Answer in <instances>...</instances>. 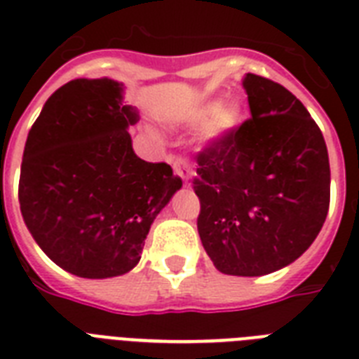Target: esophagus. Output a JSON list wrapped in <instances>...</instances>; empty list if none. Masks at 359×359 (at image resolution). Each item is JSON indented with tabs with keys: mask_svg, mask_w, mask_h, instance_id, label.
<instances>
[{
	"mask_svg": "<svg viewBox=\"0 0 359 359\" xmlns=\"http://www.w3.org/2000/svg\"><path fill=\"white\" fill-rule=\"evenodd\" d=\"M171 163H173L175 173L179 175L180 179L184 180V182H190V180H191V165H190V162H188V160H184V158L175 156V158H171Z\"/></svg>",
	"mask_w": 359,
	"mask_h": 359,
	"instance_id": "34e87169",
	"label": "esophagus"
}]
</instances>
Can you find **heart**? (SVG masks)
I'll list each match as a JSON object with an SVG mask.
<instances>
[{"label": "heart", "mask_w": 359, "mask_h": 359, "mask_svg": "<svg viewBox=\"0 0 359 359\" xmlns=\"http://www.w3.org/2000/svg\"><path fill=\"white\" fill-rule=\"evenodd\" d=\"M188 121L191 124L207 121L203 126L201 137L205 141H216L238 128V124L242 123V108L235 102H207L197 108Z\"/></svg>", "instance_id": "obj_1"}]
</instances>
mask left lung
<instances>
[{
	"instance_id": "1",
	"label": "left lung",
	"mask_w": 359,
	"mask_h": 359,
	"mask_svg": "<svg viewBox=\"0 0 359 359\" xmlns=\"http://www.w3.org/2000/svg\"><path fill=\"white\" fill-rule=\"evenodd\" d=\"M251 119L197 154V231L222 273L266 276L294 262L330 207L323 132L276 81L245 74Z\"/></svg>"
}]
</instances>
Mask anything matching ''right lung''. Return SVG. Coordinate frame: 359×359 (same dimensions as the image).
Here are the masks:
<instances>
[{"label":"right lung","instance_id":"right-lung-1","mask_svg":"<svg viewBox=\"0 0 359 359\" xmlns=\"http://www.w3.org/2000/svg\"><path fill=\"white\" fill-rule=\"evenodd\" d=\"M123 83L78 78L48 98L25 141L18 201L41 250L78 278L104 279L140 262L152 222L182 180L141 160Z\"/></svg>","mask_w":359,"mask_h":359}]
</instances>
